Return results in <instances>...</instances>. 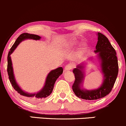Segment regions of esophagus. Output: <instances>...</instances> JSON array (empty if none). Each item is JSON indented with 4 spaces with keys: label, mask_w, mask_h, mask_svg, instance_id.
Returning a JSON list of instances; mask_svg holds the SVG:
<instances>
[{
    "label": "esophagus",
    "mask_w": 126,
    "mask_h": 126,
    "mask_svg": "<svg viewBox=\"0 0 126 126\" xmlns=\"http://www.w3.org/2000/svg\"><path fill=\"white\" fill-rule=\"evenodd\" d=\"M73 65L72 63H68L65 67V71H70L73 68Z\"/></svg>",
    "instance_id": "34e87169"
}]
</instances>
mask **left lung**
I'll use <instances>...</instances> for the list:
<instances>
[{"label": "left lung", "instance_id": "obj_1", "mask_svg": "<svg viewBox=\"0 0 126 126\" xmlns=\"http://www.w3.org/2000/svg\"><path fill=\"white\" fill-rule=\"evenodd\" d=\"M98 41L94 52L98 53L97 58L100 62L103 81L98 88L87 90L81 88L85 73V63L79 64L73 71L75 80L72 86L73 91L77 97L84 100H94L103 98L109 94L114 85L118 73V64L115 50L106 36L98 32Z\"/></svg>", "mask_w": 126, "mask_h": 126}]
</instances>
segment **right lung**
Listing matches in <instances>:
<instances>
[{
	"instance_id": "add662e5",
	"label": "right lung",
	"mask_w": 126,
	"mask_h": 126,
	"mask_svg": "<svg viewBox=\"0 0 126 126\" xmlns=\"http://www.w3.org/2000/svg\"><path fill=\"white\" fill-rule=\"evenodd\" d=\"M26 39H32L35 40H40L41 39V36L37 35L30 34L28 33H23L21 34L17 38L16 41H15L14 44L11 48L10 51L8 55V66H7V71L9 76V79L10 82L11 83L12 86L14 88V89L18 94L21 95L25 96L27 97L28 99L31 100V101H36V100H41L46 98L48 95L51 94L52 93L54 85L57 79L59 77V76L61 75L63 73V67H59L55 70H52L47 75L46 79L44 86L42 88L41 90L38 92L37 93H33V94H30V93H26L24 91L21 89V88L18 86L15 79L14 71H13V63H12L11 58V54L12 53L14 50L16 48V47L18 46L22 41L26 40Z\"/></svg>"
}]
</instances>
